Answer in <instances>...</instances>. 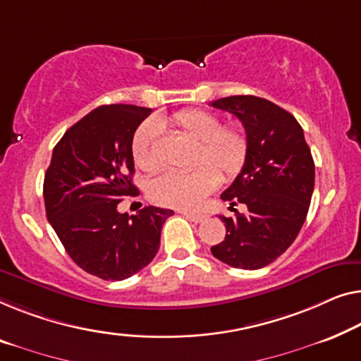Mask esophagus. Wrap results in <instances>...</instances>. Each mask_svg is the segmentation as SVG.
I'll return each instance as SVG.
<instances>
[{"label": "esophagus", "instance_id": "obj_1", "mask_svg": "<svg viewBox=\"0 0 361 361\" xmlns=\"http://www.w3.org/2000/svg\"><path fill=\"white\" fill-rule=\"evenodd\" d=\"M182 215L189 218L193 223H202L203 219H207V215H200V213H190V212H182Z\"/></svg>", "mask_w": 361, "mask_h": 361}]
</instances>
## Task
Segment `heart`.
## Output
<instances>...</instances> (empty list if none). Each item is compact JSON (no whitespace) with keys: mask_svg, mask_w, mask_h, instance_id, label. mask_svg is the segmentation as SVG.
Listing matches in <instances>:
<instances>
[{"mask_svg":"<svg viewBox=\"0 0 361 361\" xmlns=\"http://www.w3.org/2000/svg\"><path fill=\"white\" fill-rule=\"evenodd\" d=\"M161 125H171L198 145L197 168L187 174L166 172L148 187V195L158 205L192 210L219 184V174L231 179L243 169L247 158L249 140L241 125H223L216 114L202 109H185L169 120H148L135 132L132 156L138 169H159L158 140Z\"/></svg>","mask_w":361,"mask_h":361,"instance_id":"1","label":"heart"}]
</instances>
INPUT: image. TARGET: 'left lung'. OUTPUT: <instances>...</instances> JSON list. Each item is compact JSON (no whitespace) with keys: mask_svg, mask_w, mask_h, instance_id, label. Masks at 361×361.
I'll return each mask as SVG.
<instances>
[{"mask_svg":"<svg viewBox=\"0 0 361 361\" xmlns=\"http://www.w3.org/2000/svg\"><path fill=\"white\" fill-rule=\"evenodd\" d=\"M241 120L249 140L245 163L221 193L247 213L219 216L226 238L212 247L218 260L257 270L280 257L305 223L314 190V161L301 125L285 109L255 96H229L212 102Z\"/></svg>","mask_w":361,"mask_h":361,"instance_id":"obj_1","label":"left lung"}]
</instances>
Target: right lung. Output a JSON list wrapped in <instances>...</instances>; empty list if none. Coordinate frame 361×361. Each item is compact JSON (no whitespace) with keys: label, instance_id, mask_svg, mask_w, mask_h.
<instances>
[{"label":"right lung","instance_id":"obj_1","mask_svg":"<svg viewBox=\"0 0 361 361\" xmlns=\"http://www.w3.org/2000/svg\"><path fill=\"white\" fill-rule=\"evenodd\" d=\"M148 107L111 104L82 117L54 148L44 179L47 218L76 265L102 280H125L145 269L159 249L172 210L145 207L120 213L135 195L133 135Z\"/></svg>","mask_w":361,"mask_h":361}]
</instances>
